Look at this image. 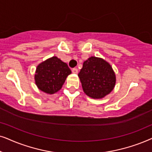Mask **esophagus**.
Here are the masks:
<instances>
[{
  "label": "esophagus",
  "instance_id": "esophagus-1",
  "mask_svg": "<svg viewBox=\"0 0 152 152\" xmlns=\"http://www.w3.org/2000/svg\"><path fill=\"white\" fill-rule=\"evenodd\" d=\"M72 71V73H74V74H78V69L77 68H73Z\"/></svg>",
  "mask_w": 152,
  "mask_h": 152
}]
</instances>
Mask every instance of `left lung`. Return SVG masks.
I'll list each match as a JSON object with an SVG mask.
<instances>
[{"mask_svg":"<svg viewBox=\"0 0 152 152\" xmlns=\"http://www.w3.org/2000/svg\"><path fill=\"white\" fill-rule=\"evenodd\" d=\"M78 77L83 92L92 99H102L110 94L116 83L112 66L101 58H89L83 64Z\"/></svg>","mask_w":152,"mask_h":152,"instance_id":"1","label":"left lung"}]
</instances>
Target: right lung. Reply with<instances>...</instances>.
<instances>
[{
	"label": "right lung",
	"instance_id": "1",
	"mask_svg": "<svg viewBox=\"0 0 152 152\" xmlns=\"http://www.w3.org/2000/svg\"><path fill=\"white\" fill-rule=\"evenodd\" d=\"M71 74L66 63L53 56L37 65L35 74V84L42 92L55 94L62 88L66 77Z\"/></svg>",
	"mask_w": 152,
	"mask_h": 152
}]
</instances>
